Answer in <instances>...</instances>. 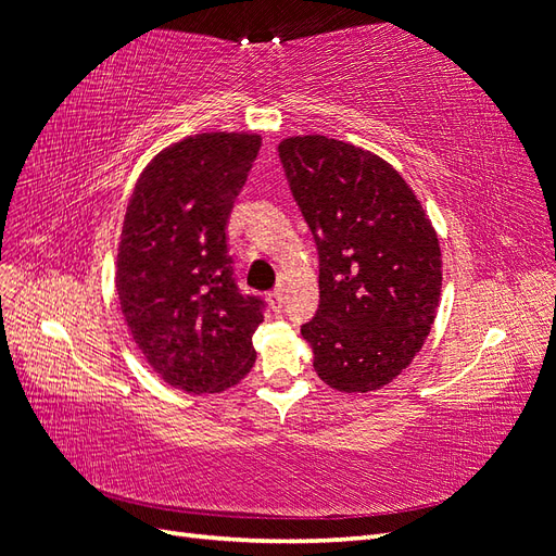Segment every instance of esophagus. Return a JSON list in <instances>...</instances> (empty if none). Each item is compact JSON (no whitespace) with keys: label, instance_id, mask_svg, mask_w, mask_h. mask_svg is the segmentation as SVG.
Listing matches in <instances>:
<instances>
[{"label":"esophagus","instance_id":"esophagus-1","mask_svg":"<svg viewBox=\"0 0 556 556\" xmlns=\"http://www.w3.org/2000/svg\"><path fill=\"white\" fill-rule=\"evenodd\" d=\"M268 304H271V308L274 311H280L282 308V304H285V294H282V290L278 288V290H274L271 294H268Z\"/></svg>","mask_w":556,"mask_h":556}]
</instances>
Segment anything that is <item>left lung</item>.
<instances>
[{"label":"left lung","instance_id":"obj_1","mask_svg":"<svg viewBox=\"0 0 556 556\" xmlns=\"http://www.w3.org/2000/svg\"><path fill=\"white\" fill-rule=\"evenodd\" d=\"M278 155L319 257V306L301 325L315 371L341 392L380 390L433 325L439 237L408 182L368 150L292 137Z\"/></svg>","mask_w":556,"mask_h":556}]
</instances>
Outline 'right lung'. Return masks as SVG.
<instances>
[{
	"instance_id": "add662e5",
	"label": "right lung",
	"mask_w": 556,
	"mask_h": 556,
	"mask_svg": "<svg viewBox=\"0 0 556 556\" xmlns=\"http://www.w3.org/2000/svg\"><path fill=\"white\" fill-rule=\"evenodd\" d=\"M260 146L257 134L182 139L146 166L127 204L117 299L146 362L182 392H223L257 357L266 304L237 285L225 227Z\"/></svg>"
}]
</instances>
